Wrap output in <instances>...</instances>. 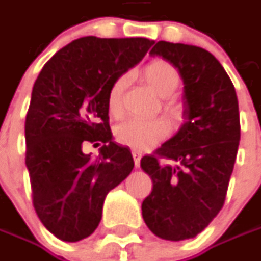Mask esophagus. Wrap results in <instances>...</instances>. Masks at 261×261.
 Returning a JSON list of instances; mask_svg holds the SVG:
<instances>
[{"mask_svg": "<svg viewBox=\"0 0 261 261\" xmlns=\"http://www.w3.org/2000/svg\"><path fill=\"white\" fill-rule=\"evenodd\" d=\"M132 156H134L135 166L139 167V163H141V158H142V152H139V151H132Z\"/></svg>", "mask_w": 261, "mask_h": 261, "instance_id": "34e87169", "label": "esophagus"}]
</instances>
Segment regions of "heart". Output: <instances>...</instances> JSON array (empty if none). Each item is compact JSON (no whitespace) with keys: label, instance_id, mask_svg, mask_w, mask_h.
Here are the masks:
<instances>
[{"label":"heart","instance_id":"1","mask_svg":"<svg viewBox=\"0 0 261 261\" xmlns=\"http://www.w3.org/2000/svg\"><path fill=\"white\" fill-rule=\"evenodd\" d=\"M142 74L148 86L161 97L171 94L180 83L178 71L164 59H155L146 64ZM127 81L129 76L125 74L117 76L110 86L107 94V106L113 116H119L122 113V97L127 86ZM170 109L173 107L170 106ZM168 130L170 127L167 122L161 119H130L116 127V138L119 142L132 146L135 149H148L156 145L160 141H163L168 135Z\"/></svg>","mask_w":261,"mask_h":261}]
</instances>
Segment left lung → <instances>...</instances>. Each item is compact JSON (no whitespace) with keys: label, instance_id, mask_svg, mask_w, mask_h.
Wrapping results in <instances>:
<instances>
[{"label":"left lung","instance_id":"1","mask_svg":"<svg viewBox=\"0 0 261 261\" xmlns=\"http://www.w3.org/2000/svg\"><path fill=\"white\" fill-rule=\"evenodd\" d=\"M151 56L173 64L183 80L185 123L141 167L152 180L142 202L146 226L163 240L193 238L225 202L240 144L236 88L211 52L183 43L156 42ZM160 158L173 165H161Z\"/></svg>","mask_w":261,"mask_h":261}]
</instances>
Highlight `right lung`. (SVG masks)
Instances as JSON below:
<instances>
[{"label": "right lung", "mask_w": 261, "mask_h": 261, "mask_svg": "<svg viewBox=\"0 0 261 261\" xmlns=\"http://www.w3.org/2000/svg\"><path fill=\"white\" fill-rule=\"evenodd\" d=\"M154 40L76 39L52 56L36 80L25 116V167L36 214L56 238L75 243L101 221L107 193L134 170L127 146L113 141L107 94ZM90 142L105 145L84 154Z\"/></svg>", "instance_id": "obj_1"}]
</instances>
